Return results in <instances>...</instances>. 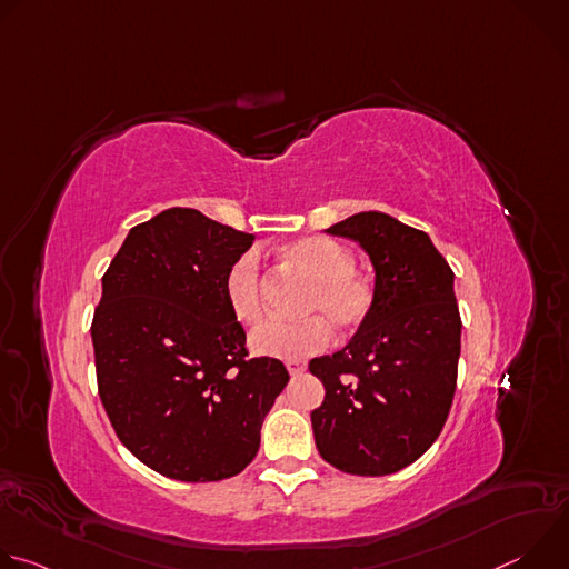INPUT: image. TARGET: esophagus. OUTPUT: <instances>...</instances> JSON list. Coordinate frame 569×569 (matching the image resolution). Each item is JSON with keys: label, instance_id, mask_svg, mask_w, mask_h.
<instances>
[{"label": "esophagus", "instance_id": "esophagus-1", "mask_svg": "<svg viewBox=\"0 0 569 569\" xmlns=\"http://www.w3.org/2000/svg\"><path fill=\"white\" fill-rule=\"evenodd\" d=\"M286 369L290 371V376H299V373L306 371V362L303 360H288Z\"/></svg>", "mask_w": 569, "mask_h": 569}]
</instances>
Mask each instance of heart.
I'll list each match as a JSON object with an SVG mask.
<instances>
[{"label":"heart","mask_w":569,"mask_h":569,"mask_svg":"<svg viewBox=\"0 0 569 569\" xmlns=\"http://www.w3.org/2000/svg\"><path fill=\"white\" fill-rule=\"evenodd\" d=\"M288 263L310 279L301 310L317 312L297 321L272 319L250 336L259 356L299 360L321 351L331 342L333 322L338 331L360 329L373 308V286L353 270L356 259L342 242L327 236H306L283 248ZM224 299L240 323H257L263 317L261 266L257 252L240 254L224 274Z\"/></svg>","instance_id":"heart-1"}]
</instances>
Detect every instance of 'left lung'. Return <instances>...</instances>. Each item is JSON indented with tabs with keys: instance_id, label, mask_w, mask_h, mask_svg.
<instances>
[{
	"instance_id": "8db88e82",
	"label": "left lung",
	"mask_w": 569,
	"mask_h": 569,
	"mask_svg": "<svg viewBox=\"0 0 569 569\" xmlns=\"http://www.w3.org/2000/svg\"><path fill=\"white\" fill-rule=\"evenodd\" d=\"M327 233L360 242L376 299L342 351L308 365L327 389L310 412L315 446L342 472L391 475L437 441L450 412L461 351L455 274L426 231L380 211Z\"/></svg>"
}]
</instances>
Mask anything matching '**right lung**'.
I'll return each instance as SVG.
<instances>
[{"mask_svg": "<svg viewBox=\"0 0 569 569\" xmlns=\"http://www.w3.org/2000/svg\"><path fill=\"white\" fill-rule=\"evenodd\" d=\"M254 242L196 209L132 227L103 274L92 345L99 396L121 443L180 481L238 475L290 376L250 358L224 274Z\"/></svg>", "mask_w": 569, "mask_h": 569, "instance_id": "obj_1", "label": "right lung"}]
</instances>
